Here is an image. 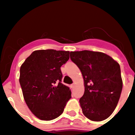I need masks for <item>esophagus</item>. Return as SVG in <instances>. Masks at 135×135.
Here are the masks:
<instances>
[{
    "label": "esophagus",
    "mask_w": 135,
    "mask_h": 135,
    "mask_svg": "<svg viewBox=\"0 0 135 135\" xmlns=\"http://www.w3.org/2000/svg\"><path fill=\"white\" fill-rule=\"evenodd\" d=\"M75 87V84H72V85H70V88L71 89H74Z\"/></svg>",
    "instance_id": "esophagus-1"
}]
</instances>
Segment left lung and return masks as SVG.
Segmentation results:
<instances>
[{
	"label": "left lung",
	"instance_id": "1",
	"mask_svg": "<svg viewBox=\"0 0 135 135\" xmlns=\"http://www.w3.org/2000/svg\"><path fill=\"white\" fill-rule=\"evenodd\" d=\"M70 56L84 78L85 91L79 100L84 115L94 121L107 119L116 108L123 88L119 63L99 51H71Z\"/></svg>",
	"mask_w": 135,
	"mask_h": 135
}]
</instances>
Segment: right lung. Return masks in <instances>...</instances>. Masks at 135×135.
Instances as JSON below:
<instances>
[{
	"mask_svg": "<svg viewBox=\"0 0 135 135\" xmlns=\"http://www.w3.org/2000/svg\"><path fill=\"white\" fill-rule=\"evenodd\" d=\"M70 51L36 50L20 68L19 83L28 108L38 119L50 121L62 114L71 90L61 83L60 67Z\"/></svg>",
	"mask_w": 135,
	"mask_h": 135,
	"instance_id": "right-lung-1",
	"label": "right lung"
}]
</instances>
